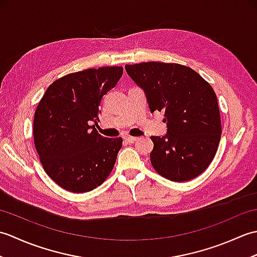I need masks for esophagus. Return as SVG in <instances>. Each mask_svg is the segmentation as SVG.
<instances>
[{
  "label": "esophagus",
  "mask_w": 257,
  "mask_h": 257,
  "mask_svg": "<svg viewBox=\"0 0 257 257\" xmlns=\"http://www.w3.org/2000/svg\"><path fill=\"white\" fill-rule=\"evenodd\" d=\"M125 140H127L129 144H134V143H136V141H137V138H136V137H127V138H125Z\"/></svg>",
  "instance_id": "34e87169"
}]
</instances>
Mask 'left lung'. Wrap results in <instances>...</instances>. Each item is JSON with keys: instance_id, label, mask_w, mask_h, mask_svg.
I'll use <instances>...</instances> for the list:
<instances>
[{"instance_id": "obj_1", "label": "left lung", "mask_w": 257, "mask_h": 257, "mask_svg": "<svg viewBox=\"0 0 257 257\" xmlns=\"http://www.w3.org/2000/svg\"><path fill=\"white\" fill-rule=\"evenodd\" d=\"M124 68L145 90L151 112H165L167 135L151 136L152 167L176 182L200 176L214 158L222 134L220 109L211 85L192 68L176 63L147 62Z\"/></svg>"}]
</instances>
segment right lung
Here are the masks:
<instances>
[{
	"instance_id": "right-lung-1",
	"label": "right lung",
	"mask_w": 257,
	"mask_h": 257,
	"mask_svg": "<svg viewBox=\"0 0 257 257\" xmlns=\"http://www.w3.org/2000/svg\"><path fill=\"white\" fill-rule=\"evenodd\" d=\"M121 66L89 68L58 78L46 89L34 114L35 148L47 176L74 193L94 190L112 171L121 138L97 133L103 95L122 76Z\"/></svg>"
}]
</instances>
